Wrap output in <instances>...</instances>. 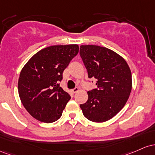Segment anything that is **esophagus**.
<instances>
[{
    "instance_id": "34e87169",
    "label": "esophagus",
    "mask_w": 155,
    "mask_h": 155,
    "mask_svg": "<svg viewBox=\"0 0 155 155\" xmlns=\"http://www.w3.org/2000/svg\"><path fill=\"white\" fill-rule=\"evenodd\" d=\"M78 90H79V88H78V87H75V88H73V89L71 90V91H72V93H76V92H77V91H78Z\"/></svg>"
}]
</instances>
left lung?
I'll return each mask as SVG.
<instances>
[{
	"label": "left lung",
	"instance_id": "1",
	"mask_svg": "<svg viewBox=\"0 0 155 155\" xmlns=\"http://www.w3.org/2000/svg\"><path fill=\"white\" fill-rule=\"evenodd\" d=\"M80 55L88 78L97 81V87L88 91V100L80 107L87 119L104 122L126 104L132 89L131 71L122 57L103 47L81 45Z\"/></svg>",
	"mask_w": 155,
	"mask_h": 155
}]
</instances>
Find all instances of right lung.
<instances>
[{"mask_svg": "<svg viewBox=\"0 0 155 155\" xmlns=\"http://www.w3.org/2000/svg\"><path fill=\"white\" fill-rule=\"evenodd\" d=\"M78 51V45L48 47L36 53L22 68L18 81L19 96L36 119L52 123L61 116L71 97L59 83Z\"/></svg>", "mask_w": 155, "mask_h": 155, "instance_id": "1", "label": "right lung"}]
</instances>
